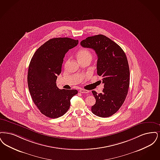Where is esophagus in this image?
<instances>
[{"label":"esophagus","instance_id":"obj_1","mask_svg":"<svg viewBox=\"0 0 160 160\" xmlns=\"http://www.w3.org/2000/svg\"><path fill=\"white\" fill-rule=\"evenodd\" d=\"M79 92H81V93H85V94L89 92V91L87 90H84V89H80V90H79Z\"/></svg>","mask_w":160,"mask_h":160}]
</instances>
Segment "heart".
<instances>
[{
  "label": "heart",
  "mask_w": 160,
  "mask_h": 160,
  "mask_svg": "<svg viewBox=\"0 0 160 160\" xmlns=\"http://www.w3.org/2000/svg\"><path fill=\"white\" fill-rule=\"evenodd\" d=\"M77 57L79 62L85 60H91L92 54L90 51L87 49H81L77 52Z\"/></svg>",
  "instance_id": "heart-1"
}]
</instances>
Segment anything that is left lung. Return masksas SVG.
<instances>
[{
  "instance_id": "1",
  "label": "left lung",
  "mask_w": 160,
  "mask_h": 160,
  "mask_svg": "<svg viewBox=\"0 0 160 160\" xmlns=\"http://www.w3.org/2000/svg\"><path fill=\"white\" fill-rule=\"evenodd\" d=\"M81 45L95 51L98 75L102 77L104 83L102 93L92 91L96 102L91 111L100 117H111L124 103L128 91L130 69L125 52L117 43L103 35L88 37L81 42Z\"/></svg>"
}]
</instances>
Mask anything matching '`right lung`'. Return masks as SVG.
Returning a JSON list of instances; mask_svg holds the SVG:
<instances>
[{"label": "right lung", "instance_id": "add662e5", "mask_svg": "<svg viewBox=\"0 0 160 160\" xmlns=\"http://www.w3.org/2000/svg\"><path fill=\"white\" fill-rule=\"evenodd\" d=\"M78 44V40L69 38H52L38 49L31 59L28 90L35 105L47 117L62 116L69 109L70 99L78 94L77 90H60L56 84L65 54Z\"/></svg>", "mask_w": 160, "mask_h": 160}]
</instances>
